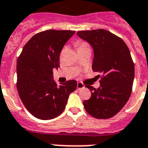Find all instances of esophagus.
I'll list each match as a JSON object with an SVG mask.
<instances>
[{
    "label": "esophagus",
    "mask_w": 148,
    "mask_h": 148,
    "mask_svg": "<svg viewBox=\"0 0 148 148\" xmlns=\"http://www.w3.org/2000/svg\"><path fill=\"white\" fill-rule=\"evenodd\" d=\"M84 87V84L82 83H80V82H79V83H77V89H82Z\"/></svg>",
    "instance_id": "34e87169"
}]
</instances>
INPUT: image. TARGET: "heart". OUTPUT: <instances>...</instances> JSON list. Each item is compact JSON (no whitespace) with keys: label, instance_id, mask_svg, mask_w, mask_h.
I'll return each mask as SVG.
<instances>
[{"label":"heart","instance_id":"obj_1","mask_svg":"<svg viewBox=\"0 0 148 148\" xmlns=\"http://www.w3.org/2000/svg\"><path fill=\"white\" fill-rule=\"evenodd\" d=\"M88 44H86V42H83V41H80V42H77L76 43V46L79 47H84V46H87Z\"/></svg>","mask_w":148,"mask_h":148}]
</instances>
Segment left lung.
Returning a JSON list of instances; mask_svg holds the SVG:
<instances>
[{
    "label": "left lung",
    "instance_id": "1",
    "mask_svg": "<svg viewBox=\"0 0 148 148\" xmlns=\"http://www.w3.org/2000/svg\"><path fill=\"white\" fill-rule=\"evenodd\" d=\"M79 37L94 51L92 69L100 73V86L86 87L91 97L83 101L86 112L98 119L113 117L128 101L134 79V63L128 47L118 36L105 29L82 30Z\"/></svg>",
    "mask_w": 148,
    "mask_h": 148
}]
</instances>
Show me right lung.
I'll return each mask as SVG.
<instances>
[{
    "label": "right lung",
    "mask_w": 148,
    "mask_h": 148,
    "mask_svg": "<svg viewBox=\"0 0 148 148\" xmlns=\"http://www.w3.org/2000/svg\"><path fill=\"white\" fill-rule=\"evenodd\" d=\"M75 31L49 29L35 34L23 47L17 61V90L25 108L37 119L48 120L64 111L74 79L58 86L53 69L59 68L63 47Z\"/></svg>",
    "instance_id": "obj_1"
}]
</instances>
